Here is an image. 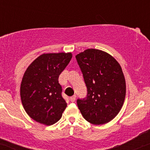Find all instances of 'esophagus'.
Returning <instances> with one entry per match:
<instances>
[{
	"label": "esophagus",
	"mask_w": 150,
	"mask_h": 150,
	"mask_svg": "<svg viewBox=\"0 0 150 150\" xmlns=\"http://www.w3.org/2000/svg\"><path fill=\"white\" fill-rule=\"evenodd\" d=\"M75 99H76V96H75V95H73V96H72L71 98H70V101H71L72 103H74V102L75 101Z\"/></svg>",
	"instance_id": "esophagus-1"
}]
</instances>
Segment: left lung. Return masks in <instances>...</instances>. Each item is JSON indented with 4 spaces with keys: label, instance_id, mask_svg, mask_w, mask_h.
Wrapping results in <instances>:
<instances>
[{
    "label": "left lung",
    "instance_id": "left-lung-1",
    "mask_svg": "<svg viewBox=\"0 0 150 150\" xmlns=\"http://www.w3.org/2000/svg\"><path fill=\"white\" fill-rule=\"evenodd\" d=\"M75 57L88 90L85 98L77 100L79 110L89 122L105 124L118 114L125 98L121 66L112 56L96 49H88Z\"/></svg>",
    "mask_w": 150,
    "mask_h": 150
}]
</instances>
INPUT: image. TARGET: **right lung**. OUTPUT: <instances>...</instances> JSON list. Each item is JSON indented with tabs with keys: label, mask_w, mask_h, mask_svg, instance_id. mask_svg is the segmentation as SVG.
<instances>
[{
	"label": "right lung",
	"mask_w": 150,
	"mask_h": 150,
	"mask_svg": "<svg viewBox=\"0 0 150 150\" xmlns=\"http://www.w3.org/2000/svg\"><path fill=\"white\" fill-rule=\"evenodd\" d=\"M71 58L70 52L42 54L25 72L21 101L27 114L38 122L52 125L61 118L67 103L58 78Z\"/></svg>",
	"instance_id": "obj_1"
}]
</instances>
